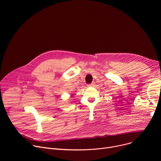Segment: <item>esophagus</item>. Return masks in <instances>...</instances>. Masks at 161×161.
<instances>
[{"label": "esophagus", "instance_id": "1", "mask_svg": "<svg viewBox=\"0 0 161 161\" xmlns=\"http://www.w3.org/2000/svg\"><path fill=\"white\" fill-rule=\"evenodd\" d=\"M95 83L93 82V83H91L90 85H89L88 86H90V87H94L95 86Z\"/></svg>", "mask_w": 161, "mask_h": 161}]
</instances>
